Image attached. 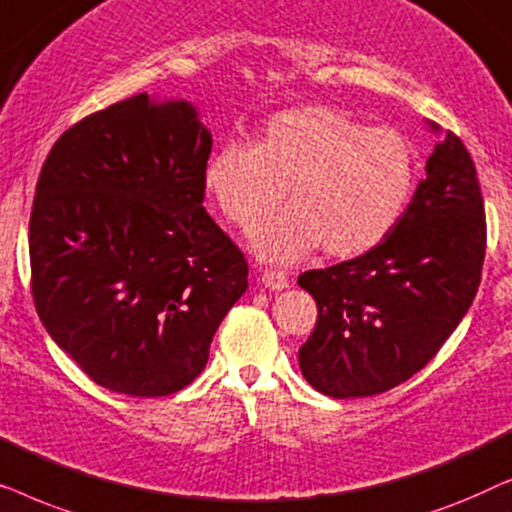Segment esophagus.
Returning <instances> with one entry per match:
<instances>
[{
	"label": "esophagus",
	"mask_w": 512,
	"mask_h": 512,
	"mask_svg": "<svg viewBox=\"0 0 512 512\" xmlns=\"http://www.w3.org/2000/svg\"><path fill=\"white\" fill-rule=\"evenodd\" d=\"M263 284L272 291H282V289H286V286H289V277H286V272H282V270H272L270 268V270L263 272Z\"/></svg>",
	"instance_id": "34e87169"
}]
</instances>
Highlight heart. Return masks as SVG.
Listing matches in <instances>:
<instances>
[{"instance_id":"heart-1","label":"heart","mask_w":512,"mask_h":512,"mask_svg":"<svg viewBox=\"0 0 512 512\" xmlns=\"http://www.w3.org/2000/svg\"><path fill=\"white\" fill-rule=\"evenodd\" d=\"M415 149L396 128H366L345 111H279L258 142L226 144L209 160L205 181L221 212L244 233L282 205L291 209L256 235L270 261L312 249L352 258L375 249L408 207Z\"/></svg>"}]
</instances>
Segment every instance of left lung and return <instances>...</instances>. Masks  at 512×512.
<instances>
[{
  "mask_svg": "<svg viewBox=\"0 0 512 512\" xmlns=\"http://www.w3.org/2000/svg\"><path fill=\"white\" fill-rule=\"evenodd\" d=\"M485 249L478 172L447 132L401 221L375 249L298 277L317 303V324L298 349L305 380L333 398L375 396L410 380L471 307Z\"/></svg>",
  "mask_w": 512,
  "mask_h": 512,
  "instance_id": "obj_1",
  "label": "left lung"
}]
</instances>
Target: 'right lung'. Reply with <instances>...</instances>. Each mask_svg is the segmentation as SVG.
I'll use <instances>...</instances> for the list:
<instances>
[{
	"mask_svg": "<svg viewBox=\"0 0 512 512\" xmlns=\"http://www.w3.org/2000/svg\"><path fill=\"white\" fill-rule=\"evenodd\" d=\"M212 135L139 93L67 128L41 165L30 286L41 324L104 389L160 398L202 373L249 265L205 202Z\"/></svg>",
	"mask_w": 512,
	"mask_h": 512,
	"instance_id": "right-lung-1",
	"label": "right lung"
}]
</instances>
